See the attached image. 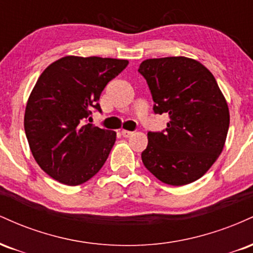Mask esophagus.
Wrapping results in <instances>:
<instances>
[{
    "instance_id": "esophagus-1",
    "label": "esophagus",
    "mask_w": 253,
    "mask_h": 253,
    "mask_svg": "<svg viewBox=\"0 0 253 253\" xmlns=\"http://www.w3.org/2000/svg\"><path fill=\"white\" fill-rule=\"evenodd\" d=\"M121 134H123V136H125V138H129V136L133 134V132H130V130H127V129H123L121 130Z\"/></svg>"
}]
</instances>
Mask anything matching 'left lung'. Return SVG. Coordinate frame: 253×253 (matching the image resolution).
<instances>
[{"mask_svg": "<svg viewBox=\"0 0 253 253\" xmlns=\"http://www.w3.org/2000/svg\"><path fill=\"white\" fill-rule=\"evenodd\" d=\"M138 71L149 85L155 114L169 117L167 128L147 133L145 168L170 185L195 182L221 153L228 132V107L215 78L187 57L146 59Z\"/></svg>", "mask_w": 253, "mask_h": 253, "instance_id": "obj_1", "label": "left lung"}]
</instances>
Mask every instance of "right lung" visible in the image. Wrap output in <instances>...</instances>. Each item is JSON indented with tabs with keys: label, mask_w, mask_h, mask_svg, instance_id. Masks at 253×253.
I'll return each mask as SVG.
<instances>
[{
	"label": "right lung",
	"mask_w": 253,
	"mask_h": 253,
	"mask_svg": "<svg viewBox=\"0 0 253 253\" xmlns=\"http://www.w3.org/2000/svg\"><path fill=\"white\" fill-rule=\"evenodd\" d=\"M125 59L68 56L38 78L25 113V132L39 167L58 182L78 185L100 171L117 139L94 127L101 92L127 66Z\"/></svg>",
	"instance_id": "add662e5"
}]
</instances>
